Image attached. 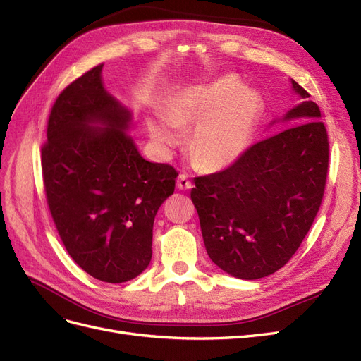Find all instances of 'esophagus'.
I'll use <instances>...</instances> for the list:
<instances>
[{
    "instance_id": "1",
    "label": "esophagus",
    "mask_w": 361,
    "mask_h": 361,
    "mask_svg": "<svg viewBox=\"0 0 361 361\" xmlns=\"http://www.w3.org/2000/svg\"><path fill=\"white\" fill-rule=\"evenodd\" d=\"M177 188L180 190H189V189H192V181L188 178V176L181 173V176H178V178H177Z\"/></svg>"
}]
</instances>
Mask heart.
<instances>
[{
	"mask_svg": "<svg viewBox=\"0 0 361 361\" xmlns=\"http://www.w3.org/2000/svg\"><path fill=\"white\" fill-rule=\"evenodd\" d=\"M259 114L258 92L226 75L183 90L166 114L157 111L149 115L147 127L159 147L173 148L183 141V129L196 123L190 137L193 164L204 172H214L235 164L244 154Z\"/></svg>",
	"mask_w": 361,
	"mask_h": 361,
	"instance_id": "b5f03b06",
	"label": "heart"
}]
</instances>
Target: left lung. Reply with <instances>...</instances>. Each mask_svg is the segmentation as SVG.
<instances>
[{"mask_svg":"<svg viewBox=\"0 0 361 361\" xmlns=\"http://www.w3.org/2000/svg\"><path fill=\"white\" fill-rule=\"evenodd\" d=\"M300 102L282 118L288 129L244 151L222 172L196 177V207L208 257L225 273L255 281L293 258L317 217L329 169L321 111L290 79Z\"/></svg>","mask_w":361,"mask_h":361,"instance_id":"8db88e82","label":"left lung"}]
</instances>
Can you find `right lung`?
Listing matches in <instances>:
<instances>
[{
  "label": "right lung",
  "mask_w": 361,
  "mask_h": 361,
  "mask_svg": "<svg viewBox=\"0 0 361 361\" xmlns=\"http://www.w3.org/2000/svg\"><path fill=\"white\" fill-rule=\"evenodd\" d=\"M103 64L55 100L42 148L48 205L66 250L90 276L123 283L151 261L154 217L177 171L145 160L132 111L106 91Z\"/></svg>",
  "instance_id": "1"
}]
</instances>
